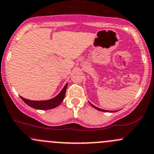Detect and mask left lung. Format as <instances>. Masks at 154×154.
Masks as SVG:
<instances>
[{"label":"left lung","instance_id":"left-lung-1","mask_svg":"<svg viewBox=\"0 0 154 154\" xmlns=\"http://www.w3.org/2000/svg\"><path fill=\"white\" fill-rule=\"evenodd\" d=\"M89 103H90V105L93 106V107H94V108L96 109V110H99V111H102V112H116V111H112V110H103V109L99 108V107H96V106H94V105H93V104H92L90 102H89Z\"/></svg>","mask_w":154,"mask_h":154}]
</instances>
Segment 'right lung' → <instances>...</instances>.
I'll list each match as a JSON object with an SVG mask.
<instances>
[{"label": "right lung", "mask_w": 154, "mask_h": 154, "mask_svg": "<svg viewBox=\"0 0 154 154\" xmlns=\"http://www.w3.org/2000/svg\"><path fill=\"white\" fill-rule=\"evenodd\" d=\"M66 88H67V83L66 84L64 88L61 90V91L55 97H54L51 99H49V100L32 101L24 99V98L21 97V96H20V98H21L22 100L24 101L27 105L32 107V108L38 109V110H50V109H53L58 107L62 102L64 97H65Z\"/></svg>", "instance_id": "1"}]
</instances>
